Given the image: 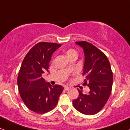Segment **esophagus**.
Returning a JSON list of instances; mask_svg holds the SVG:
<instances>
[{
	"instance_id": "1",
	"label": "esophagus",
	"mask_w": 130,
	"mask_h": 130,
	"mask_svg": "<svg viewBox=\"0 0 130 130\" xmlns=\"http://www.w3.org/2000/svg\"><path fill=\"white\" fill-rule=\"evenodd\" d=\"M64 89H65V91H68V90H70V88H68V87L67 86H65L64 87Z\"/></svg>"
}]
</instances>
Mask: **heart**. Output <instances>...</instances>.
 Returning a JSON list of instances; mask_svg holds the SVG:
<instances>
[{"label":"heart","instance_id":"heart-1","mask_svg":"<svg viewBox=\"0 0 130 130\" xmlns=\"http://www.w3.org/2000/svg\"><path fill=\"white\" fill-rule=\"evenodd\" d=\"M65 53H66V55L68 57V58H70V57L73 56L74 55H77V52L74 49H68L66 51Z\"/></svg>","mask_w":130,"mask_h":130}]
</instances>
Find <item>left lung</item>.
<instances>
[{
	"label": "left lung",
	"mask_w": 130,
	"mask_h": 130,
	"mask_svg": "<svg viewBox=\"0 0 130 130\" xmlns=\"http://www.w3.org/2000/svg\"><path fill=\"white\" fill-rule=\"evenodd\" d=\"M83 48L85 55L83 75L85 85L90 89L83 94L77 89L79 95L73 101L74 108L86 115H92L101 110L109 100L113 84V73L107 57L101 51L86 41L76 42Z\"/></svg>",
	"instance_id": "left-lung-1"
}]
</instances>
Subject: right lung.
<instances>
[{
	"label": "right lung",
	"mask_w": 130,
	"mask_h": 130,
	"mask_svg": "<svg viewBox=\"0 0 130 130\" xmlns=\"http://www.w3.org/2000/svg\"><path fill=\"white\" fill-rule=\"evenodd\" d=\"M61 44L39 42L30 49L21 64L17 78L21 98L29 109L45 113L53 109L58 103L63 88L52 86L42 75L48 71L51 57Z\"/></svg>",
	"instance_id": "1"
}]
</instances>
